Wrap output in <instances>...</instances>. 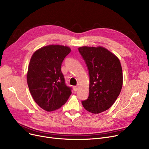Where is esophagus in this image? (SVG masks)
<instances>
[{
	"mask_svg": "<svg viewBox=\"0 0 149 149\" xmlns=\"http://www.w3.org/2000/svg\"><path fill=\"white\" fill-rule=\"evenodd\" d=\"M73 89H74V91H77L79 89V86H74Z\"/></svg>",
	"mask_w": 149,
	"mask_h": 149,
	"instance_id": "obj_1",
	"label": "esophagus"
}]
</instances>
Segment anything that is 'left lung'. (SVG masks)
Instances as JSON below:
<instances>
[{
  "label": "left lung",
  "mask_w": 149,
  "mask_h": 149,
  "mask_svg": "<svg viewBox=\"0 0 149 149\" xmlns=\"http://www.w3.org/2000/svg\"><path fill=\"white\" fill-rule=\"evenodd\" d=\"M89 75V94L81 101L86 110L93 113L110 108L119 96L123 86L120 61L103 47L83 46L79 48Z\"/></svg>",
  "instance_id": "left-lung-1"
}]
</instances>
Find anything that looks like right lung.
<instances>
[{
    "instance_id": "obj_1",
    "label": "right lung",
    "mask_w": 149,
    "mask_h": 149,
    "mask_svg": "<svg viewBox=\"0 0 149 149\" xmlns=\"http://www.w3.org/2000/svg\"><path fill=\"white\" fill-rule=\"evenodd\" d=\"M70 51L68 46H46L37 50L30 60L28 88L36 103L46 111L61 107L72 93L61 70L62 62Z\"/></svg>"
}]
</instances>
